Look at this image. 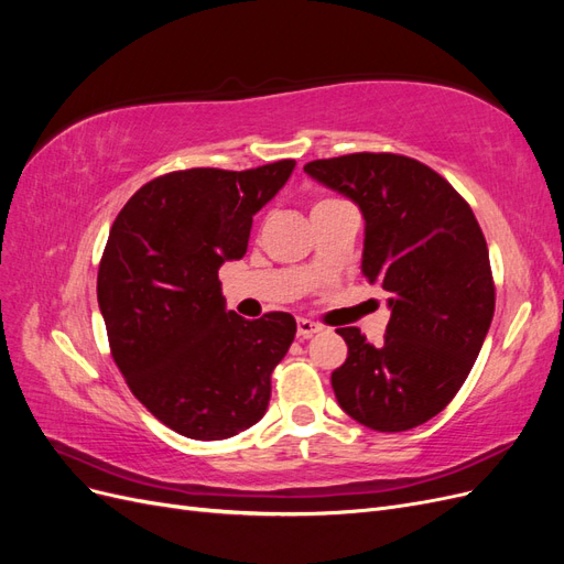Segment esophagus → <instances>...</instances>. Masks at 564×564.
<instances>
[{
    "label": "esophagus",
    "instance_id": "1",
    "mask_svg": "<svg viewBox=\"0 0 564 564\" xmlns=\"http://www.w3.org/2000/svg\"><path fill=\"white\" fill-rule=\"evenodd\" d=\"M317 332H322V327L319 324H315V322H311V319H299L296 322V334L301 336V338H311V336H315Z\"/></svg>",
    "mask_w": 564,
    "mask_h": 564
}]
</instances>
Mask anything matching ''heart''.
Masks as SVG:
<instances>
[{
	"label": "heart",
	"instance_id": "heart-1",
	"mask_svg": "<svg viewBox=\"0 0 564 564\" xmlns=\"http://www.w3.org/2000/svg\"><path fill=\"white\" fill-rule=\"evenodd\" d=\"M332 202H338V199H329V197H327V199H319V202L315 204V207H313V209H319V207H327V204H332Z\"/></svg>",
	"mask_w": 564,
	"mask_h": 564
}]
</instances>
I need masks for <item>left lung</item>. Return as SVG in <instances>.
<instances>
[{
	"instance_id": "left-lung-1",
	"label": "left lung",
	"mask_w": 564,
	"mask_h": 564,
	"mask_svg": "<svg viewBox=\"0 0 564 564\" xmlns=\"http://www.w3.org/2000/svg\"><path fill=\"white\" fill-rule=\"evenodd\" d=\"M365 214L362 272L390 296L381 346L336 329L348 357L332 373L340 409L379 433L416 429L464 386L494 317L489 251L470 204L447 178L395 152L303 166Z\"/></svg>"
}]
</instances>
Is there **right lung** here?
I'll return each instance as SVG.
<instances>
[{
    "instance_id": "1",
    "label": "right lung",
    "mask_w": 564,
    "mask_h": 564,
    "mask_svg": "<svg viewBox=\"0 0 564 564\" xmlns=\"http://www.w3.org/2000/svg\"><path fill=\"white\" fill-rule=\"evenodd\" d=\"M294 164L158 176L110 228L96 292L112 360L135 400L191 440H226L261 421L272 369L296 336L289 313L226 311L218 280L220 265L245 256L253 214Z\"/></svg>"
}]
</instances>
